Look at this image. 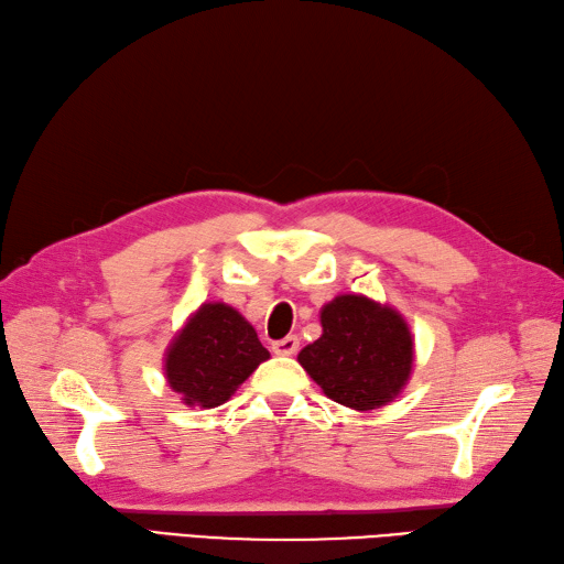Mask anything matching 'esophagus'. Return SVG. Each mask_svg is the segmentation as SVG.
<instances>
[{
  "label": "esophagus",
  "mask_w": 564,
  "mask_h": 564,
  "mask_svg": "<svg viewBox=\"0 0 564 564\" xmlns=\"http://www.w3.org/2000/svg\"><path fill=\"white\" fill-rule=\"evenodd\" d=\"M297 348H300L297 336H285L281 341L271 344V350L276 352V356H293V352H297Z\"/></svg>",
  "instance_id": "34e87169"
}]
</instances>
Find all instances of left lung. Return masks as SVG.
I'll return each mask as SVG.
<instances>
[{
	"instance_id": "left-lung-1",
	"label": "left lung",
	"mask_w": 564,
	"mask_h": 564,
	"mask_svg": "<svg viewBox=\"0 0 564 564\" xmlns=\"http://www.w3.org/2000/svg\"><path fill=\"white\" fill-rule=\"evenodd\" d=\"M319 319L322 336L297 362L324 394L352 411L394 401L413 368V336L401 314L365 295H338Z\"/></svg>"
}]
</instances>
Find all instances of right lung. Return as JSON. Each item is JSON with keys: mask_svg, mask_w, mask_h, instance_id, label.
<instances>
[{"mask_svg": "<svg viewBox=\"0 0 564 564\" xmlns=\"http://www.w3.org/2000/svg\"><path fill=\"white\" fill-rule=\"evenodd\" d=\"M269 360L254 326L226 303H204L165 352V379L182 403L216 409Z\"/></svg>", "mask_w": 564, "mask_h": 564, "instance_id": "right-lung-1", "label": "right lung"}]
</instances>
